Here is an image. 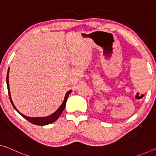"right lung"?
<instances>
[{
  "mask_svg": "<svg viewBox=\"0 0 156 156\" xmlns=\"http://www.w3.org/2000/svg\"><path fill=\"white\" fill-rule=\"evenodd\" d=\"M6 82H7V87H8V90L9 97H10L12 105L13 106V107L15 108V110L17 111V112L22 116L23 118H24L25 119H27L28 121H29L30 122L32 123V124L37 125H46L51 124V123H52V122H54L55 121H56V120L58 119V118H59V116L61 115L62 113L63 112L65 106H66V103L67 99H68L69 94H70V93L71 92V90H69V91L66 92V95H65L64 99L63 101V103L62 104V105L59 106V108H58L54 113H52V114H51L50 115L46 116V117H34V118L28 117V116L23 115L22 113H21L20 111L17 110V108L15 107V106L14 105L12 100V99H11V95H10V87H9V69H8V74H7Z\"/></svg>",
  "mask_w": 156,
  "mask_h": 156,
  "instance_id": "add662e5",
  "label": "right lung"
}]
</instances>
